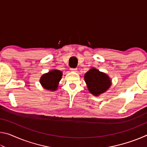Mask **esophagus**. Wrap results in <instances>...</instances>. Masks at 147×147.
<instances>
[{
    "mask_svg": "<svg viewBox=\"0 0 147 147\" xmlns=\"http://www.w3.org/2000/svg\"><path fill=\"white\" fill-rule=\"evenodd\" d=\"M70 69H71V71H74V72H76V71H77L76 68H71Z\"/></svg>",
    "mask_w": 147,
    "mask_h": 147,
    "instance_id": "obj_1",
    "label": "esophagus"
}]
</instances>
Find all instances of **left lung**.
I'll use <instances>...</instances> for the list:
<instances>
[{
	"mask_svg": "<svg viewBox=\"0 0 147 147\" xmlns=\"http://www.w3.org/2000/svg\"><path fill=\"white\" fill-rule=\"evenodd\" d=\"M89 91L94 96H98L108 90L111 85V80L108 74L93 67L84 74Z\"/></svg>",
	"mask_w": 147,
	"mask_h": 147,
	"instance_id": "8db88e82",
	"label": "left lung"
}]
</instances>
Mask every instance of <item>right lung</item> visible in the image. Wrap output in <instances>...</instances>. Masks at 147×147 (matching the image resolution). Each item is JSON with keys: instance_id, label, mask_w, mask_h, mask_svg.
I'll return each instance as SVG.
<instances>
[{"instance_id": "obj_1", "label": "right lung", "mask_w": 147, "mask_h": 147, "mask_svg": "<svg viewBox=\"0 0 147 147\" xmlns=\"http://www.w3.org/2000/svg\"><path fill=\"white\" fill-rule=\"evenodd\" d=\"M63 73L61 71L53 69L48 73L43 74L39 80V82L44 89L54 91L58 89V84L61 80Z\"/></svg>"}]
</instances>
